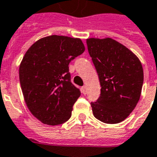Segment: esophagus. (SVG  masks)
Wrapping results in <instances>:
<instances>
[{
    "label": "esophagus",
    "instance_id": "esophagus-1",
    "mask_svg": "<svg viewBox=\"0 0 157 157\" xmlns=\"http://www.w3.org/2000/svg\"><path fill=\"white\" fill-rule=\"evenodd\" d=\"M87 86H83L82 87V92L83 94H87Z\"/></svg>",
    "mask_w": 157,
    "mask_h": 157
}]
</instances>
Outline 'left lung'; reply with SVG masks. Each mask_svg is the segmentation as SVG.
<instances>
[{"mask_svg":"<svg viewBox=\"0 0 157 157\" xmlns=\"http://www.w3.org/2000/svg\"><path fill=\"white\" fill-rule=\"evenodd\" d=\"M100 81L101 94L91 102L93 115L105 124H118L138 104L143 83V70L134 53L117 41L106 37L87 39Z\"/></svg>","mask_w":157,"mask_h":157,"instance_id":"1","label":"left lung"}]
</instances>
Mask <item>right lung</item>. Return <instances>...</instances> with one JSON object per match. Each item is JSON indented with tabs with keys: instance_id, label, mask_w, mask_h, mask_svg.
Segmentation results:
<instances>
[{
	"instance_id": "1",
	"label": "right lung",
	"mask_w": 157,
	"mask_h": 157,
	"mask_svg": "<svg viewBox=\"0 0 157 157\" xmlns=\"http://www.w3.org/2000/svg\"><path fill=\"white\" fill-rule=\"evenodd\" d=\"M85 51L80 38L52 35L29 47L19 65L27 106L41 122L59 125L71 117L79 89L70 81L69 64Z\"/></svg>"
}]
</instances>
